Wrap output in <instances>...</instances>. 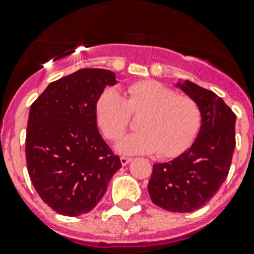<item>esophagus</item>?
Here are the masks:
<instances>
[{
  "label": "esophagus",
  "mask_w": 254,
  "mask_h": 254,
  "mask_svg": "<svg viewBox=\"0 0 254 254\" xmlns=\"http://www.w3.org/2000/svg\"><path fill=\"white\" fill-rule=\"evenodd\" d=\"M120 160H121V164H123V166H127V164H129V162H130V158H127V156H121L120 158Z\"/></svg>",
  "instance_id": "esophagus-1"
}]
</instances>
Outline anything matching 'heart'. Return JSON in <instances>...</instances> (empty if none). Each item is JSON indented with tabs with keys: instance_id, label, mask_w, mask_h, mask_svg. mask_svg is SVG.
Listing matches in <instances>:
<instances>
[{
	"instance_id": "obj_1",
	"label": "heart",
	"mask_w": 254,
	"mask_h": 254,
	"mask_svg": "<svg viewBox=\"0 0 254 254\" xmlns=\"http://www.w3.org/2000/svg\"><path fill=\"white\" fill-rule=\"evenodd\" d=\"M95 116L109 141L127 131L131 116H142L139 131L124 137L117 151L127 155L156 152L162 159L183 154L201 125V109L194 99L156 80L134 82L124 96L113 88L103 90L95 102Z\"/></svg>"
}]
</instances>
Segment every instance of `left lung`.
<instances>
[{
	"instance_id": "left-lung-1",
	"label": "left lung",
	"mask_w": 254,
	"mask_h": 254,
	"mask_svg": "<svg viewBox=\"0 0 254 254\" xmlns=\"http://www.w3.org/2000/svg\"><path fill=\"white\" fill-rule=\"evenodd\" d=\"M201 109L202 125L193 145L167 163H155L147 189L151 201L172 213H190L213 198L230 171L236 115L223 99L185 80L177 83Z\"/></svg>"
}]
</instances>
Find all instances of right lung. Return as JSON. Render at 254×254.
Masks as SVG:
<instances>
[{"label": "right lung", "instance_id": "1", "mask_svg": "<svg viewBox=\"0 0 254 254\" xmlns=\"http://www.w3.org/2000/svg\"><path fill=\"white\" fill-rule=\"evenodd\" d=\"M113 84L111 70L80 69L49 83L31 106L27 170L40 198L59 214L91 211L121 168L95 116L99 94Z\"/></svg>", "mask_w": 254, "mask_h": 254}]
</instances>
